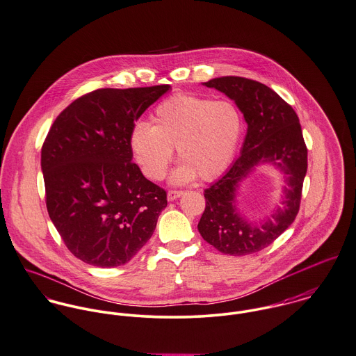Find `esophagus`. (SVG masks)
Listing matches in <instances>:
<instances>
[{
  "label": "esophagus",
  "instance_id": "34e87169",
  "mask_svg": "<svg viewBox=\"0 0 356 356\" xmlns=\"http://www.w3.org/2000/svg\"><path fill=\"white\" fill-rule=\"evenodd\" d=\"M183 195V191H177V190H170V191H168V200H175V199H177V197H180Z\"/></svg>",
  "mask_w": 356,
  "mask_h": 356
}]
</instances>
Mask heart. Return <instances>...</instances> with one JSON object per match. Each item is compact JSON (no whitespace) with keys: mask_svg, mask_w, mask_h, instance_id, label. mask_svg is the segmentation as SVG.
I'll return each mask as SVG.
<instances>
[{"mask_svg":"<svg viewBox=\"0 0 356 356\" xmlns=\"http://www.w3.org/2000/svg\"><path fill=\"white\" fill-rule=\"evenodd\" d=\"M152 122H138L132 128V154L149 179L161 180L177 147L183 162L172 175L175 184L188 183L197 176L203 181L221 176L236 156L244 129L234 102L194 94H176L162 101Z\"/></svg>","mask_w":356,"mask_h":356,"instance_id":"heart-1","label":"heart"}]
</instances>
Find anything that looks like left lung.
I'll return each instance as SVG.
<instances>
[{
	"label": "left lung",
	"mask_w": 356,
	"mask_h": 356,
	"mask_svg": "<svg viewBox=\"0 0 356 356\" xmlns=\"http://www.w3.org/2000/svg\"><path fill=\"white\" fill-rule=\"evenodd\" d=\"M235 101L247 122L241 154L204 190L206 207L197 224L202 237L222 254L247 255L270 245L293 222L307 172V147L299 118L270 87L240 76L203 83ZM261 163H272L286 176L284 199L272 219L257 225L236 210L239 183Z\"/></svg>",
	"instance_id": "left-lung-1"
}]
</instances>
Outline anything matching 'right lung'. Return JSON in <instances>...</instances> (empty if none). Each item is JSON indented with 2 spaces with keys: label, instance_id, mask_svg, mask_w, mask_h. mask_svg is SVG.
Segmentation results:
<instances>
[{
  "label": "right lung",
  "instance_id": "1",
  "mask_svg": "<svg viewBox=\"0 0 356 356\" xmlns=\"http://www.w3.org/2000/svg\"><path fill=\"white\" fill-rule=\"evenodd\" d=\"M170 88H99L54 120L40 153L46 207L67 248L98 268L127 264L152 237L166 193L132 162L135 121Z\"/></svg>",
  "mask_w": 356,
  "mask_h": 356
}]
</instances>
